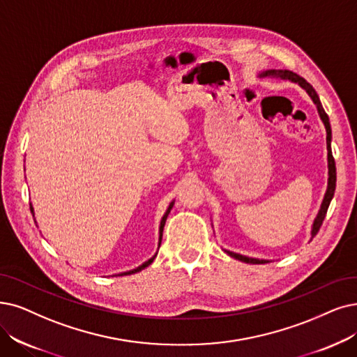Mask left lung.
I'll return each mask as SVG.
<instances>
[{"label":"left lung","mask_w":357,"mask_h":357,"mask_svg":"<svg viewBox=\"0 0 357 357\" xmlns=\"http://www.w3.org/2000/svg\"><path fill=\"white\" fill-rule=\"evenodd\" d=\"M258 77H271V79H280V80H289L291 83H297L298 86H301L302 89L306 91V93L310 96L312 102L315 104L317 109H318V114H319V119L322 120L324 126H325V130H326V151H328V186H326V192L324 195V199H322V204H321V208L317 213V218L313 220V224H312V230H310V238L315 237L317 233L319 231V228L322 225V221L326 215V211H328V206H330L331 204V199L334 197V192H335V181H337V173H335V161L333 158V152H331V139H333V135H331V124H330V119H328L326 112L324 111L322 108V104L319 101V96L317 93V91L312 88V84L307 83L303 77H301L298 75L293 73V71L290 70H277V68H269V70H264L261 71V73L258 75ZM227 255H230L231 258L234 259H238L241 262H246V264H266L269 262L268 259H258V258H250V256H245V255H240V253H236V252H231V250H227Z\"/></svg>","instance_id":"left-lung-1"}]
</instances>
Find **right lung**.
I'll list each match as a JSON object with an SVG mask.
<instances>
[{
    "label": "right lung",
    "instance_id": "obj_1",
    "mask_svg": "<svg viewBox=\"0 0 357 357\" xmlns=\"http://www.w3.org/2000/svg\"><path fill=\"white\" fill-rule=\"evenodd\" d=\"M174 206V201L173 202H169V205H168V208H167V211H165V213L162 215V218H161V222H160V238H158V249H160V246H161V240H162V230H164V225H165V221H167V217H168V213H169V211H171V208ZM31 212H32V215L35 217V211H33V206H32V204H31ZM36 222V221H35ZM158 255V252H156L151 259H148L146 262H144L142 265H139L137 268H135V269H130V271H126V273H121V274H119V275H130V274H136V273H139V271H142V269H145L146 266H149L152 262H153V259H155V256Z\"/></svg>",
    "mask_w": 357,
    "mask_h": 357
}]
</instances>
